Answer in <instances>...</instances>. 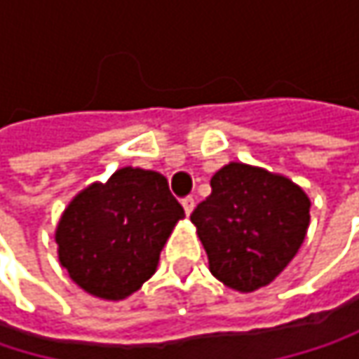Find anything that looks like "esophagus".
Wrapping results in <instances>:
<instances>
[{
  "label": "esophagus",
  "instance_id": "esophagus-1",
  "mask_svg": "<svg viewBox=\"0 0 359 359\" xmlns=\"http://www.w3.org/2000/svg\"><path fill=\"white\" fill-rule=\"evenodd\" d=\"M182 208H184L187 214H191L193 208H195V199H193V197H182Z\"/></svg>",
  "mask_w": 359,
  "mask_h": 359
}]
</instances>
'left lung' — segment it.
I'll return each instance as SVG.
<instances>
[{
	"instance_id": "obj_1",
	"label": "left lung",
	"mask_w": 359,
	"mask_h": 359,
	"mask_svg": "<svg viewBox=\"0 0 359 359\" xmlns=\"http://www.w3.org/2000/svg\"><path fill=\"white\" fill-rule=\"evenodd\" d=\"M191 222L212 274L241 293L274 280L295 257L310 224V199L289 179L248 164H229Z\"/></svg>"
}]
</instances>
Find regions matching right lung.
I'll list each match as a JSON object with an SVG mask.
<instances>
[{
  "label": "right lung",
  "mask_w": 359,
  "mask_h": 359,
  "mask_svg": "<svg viewBox=\"0 0 359 359\" xmlns=\"http://www.w3.org/2000/svg\"><path fill=\"white\" fill-rule=\"evenodd\" d=\"M184 210L168 180L141 168L116 170L66 208L55 241L70 278L91 295L124 299L154 272Z\"/></svg>",
  "instance_id": "add662e5"
}]
</instances>
